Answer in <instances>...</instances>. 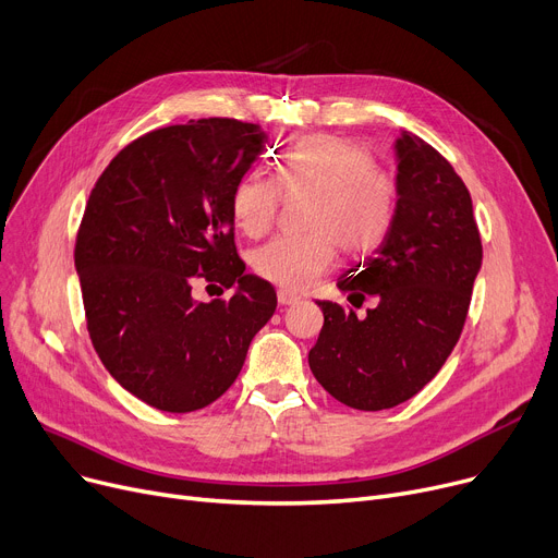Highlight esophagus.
Wrapping results in <instances>:
<instances>
[{
    "mask_svg": "<svg viewBox=\"0 0 558 558\" xmlns=\"http://www.w3.org/2000/svg\"><path fill=\"white\" fill-rule=\"evenodd\" d=\"M301 299L296 296V294H291V291H287V289H280L278 291V303L280 305H296Z\"/></svg>",
    "mask_w": 558,
    "mask_h": 558,
    "instance_id": "1",
    "label": "esophagus"
}]
</instances>
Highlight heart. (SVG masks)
I'll return each mask as SVG.
<instances>
[{"label": "heart", "mask_w": 558, "mask_h": 558, "mask_svg": "<svg viewBox=\"0 0 558 558\" xmlns=\"http://www.w3.org/2000/svg\"><path fill=\"white\" fill-rule=\"evenodd\" d=\"M282 189L310 196L301 238H278L253 253L259 278L303 291L332 269L337 246L368 255L387 240L398 215L400 183L379 167L364 144L330 133L294 137L276 160L274 179L246 173L230 196V217L246 238H262L276 223Z\"/></svg>", "instance_id": "b5f03b06"}]
</instances>
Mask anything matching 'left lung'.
Segmentation results:
<instances>
[{
	"instance_id": "left-lung-1",
	"label": "left lung",
	"mask_w": 558,
	"mask_h": 558,
	"mask_svg": "<svg viewBox=\"0 0 558 558\" xmlns=\"http://www.w3.org/2000/svg\"><path fill=\"white\" fill-rule=\"evenodd\" d=\"M396 158L400 201L387 240L337 282L377 305L357 316L316 301L324 328L310 350L318 385L362 412L414 398L441 371L482 267L471 192L452 165L409 131L396 140Z\"/></svg>"
}]
</instances>
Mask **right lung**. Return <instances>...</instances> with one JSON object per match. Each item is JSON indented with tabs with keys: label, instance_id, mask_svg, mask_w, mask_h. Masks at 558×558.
<instances>
[{
	"label": "right lung",
	"instance_id": "1",
	"mask_svg": "<svg viewBox=\"0 0 558 558\" xmlns=\"http://www.w3.org/2000/svg\"><path fill=\"white\" fill-rule=\"evenodd\" d=\"M264 142L228 117L158 129L124 146L87 198L74 248L87 332L117 383L160 412L223 396L276 312L274 284L244 274L230 217ZM196 281L231 299L198 304Z\"/></svg>",
	"mask_w": 558,
	"mask_h": 558
}]
</instances>
